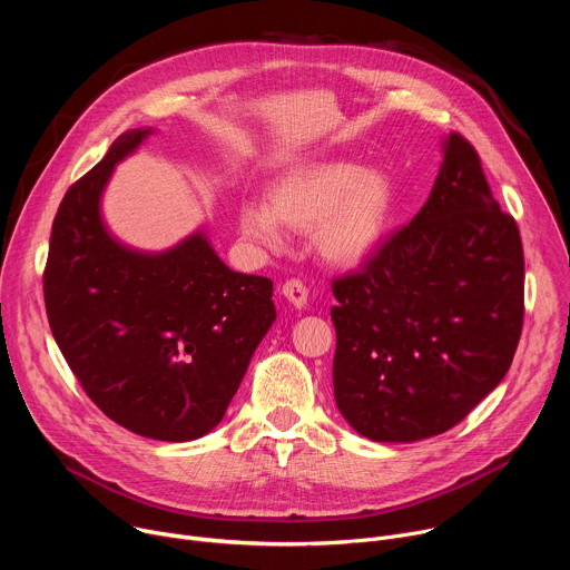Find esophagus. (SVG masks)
<instances>
[{"instance_id": "34e87169", "label": "esophagus", "mask_w": 570, "mask_h": 570, "mask_svg": "<svg viewBox=\"0 0 570 570\" xmlns=\"http://www.w3.org/2000/svg\"><path fill=\"white\" fill-rule=\"evenodd\" d=\"M282 295L295 306V308H306V299H308V291L299 279H291L282 286Z\"/></svg>"}]
</instances>
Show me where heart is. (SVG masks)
<instances>
[{
  "label": "heart",
  "mask_w": 570,
  "mask_h": 570,
  "mask_svg": "<svg viewBox=\"0 0 570 570\" xmlns=\"http://www.w3.org/2000/svg\"><path fill=\"white\" fill-rule=\"evenodd\" d=\"M394 209L392 180L379 169L332 157L295 165L277 176L266 200H243L236 220L243 238L277 248L282 225L311 232L313 250L336 268L363 264L385 236Z\"/></svg>",
  "instance_id": "heart-1"
}]
</instances>
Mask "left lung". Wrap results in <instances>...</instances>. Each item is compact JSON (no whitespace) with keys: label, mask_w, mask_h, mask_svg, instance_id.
I'll return each mask as SVG.
<instances>
[{"label":"left lung","mask_w":570,"mask_h":570,"mask_svg":"<svg viewBox=\"0 0 570 570\" xmlns=\"http://www.w3.org/2000/svg\"><path fill=\"white\" fill-rule=\"evenodd\" d=\"M523 246L473 146L442 137L433 191L358 275L334 282V396L374 442L462 422L508 374L523 324Z\"/></svg>","instance_id":"obj_1"}]
</instances>
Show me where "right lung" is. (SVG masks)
I'll use <instances>...</instances> for the list:
<instances>
[{
  "label": "right lung",
  "mask_w": 570,
  "mask_h": 570,
  "mask_svg": "<svg viewBox=\"0 0 570 570\" xmlns=\"http://www.w3.org/2000/svg\"><path fill=\"white\" fill-rule=\"evenodd\" d=\"M155 135H119L69 187L51 227L45 304L51 334L88 396L119 426L191 442L214 431L277 317L273 282L234 273L207 227L139 250L104 218L115 167Z\"/></svg>",
  "instance_id": "obj_1"
}]
</instances>
